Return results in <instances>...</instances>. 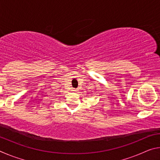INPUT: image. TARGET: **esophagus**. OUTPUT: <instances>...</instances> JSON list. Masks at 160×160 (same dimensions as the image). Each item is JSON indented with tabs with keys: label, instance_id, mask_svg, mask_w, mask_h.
Masks as SVG:
<instances>
[{
	"label": "esophagus",
	"instance_id": "obj_1",
	"mask_svg": "<svg viewBox=\"0 0 160 160\" xmlns=\"http://www.w3.org/2000/svg\"><path fill=\"white\" fill-rule=\"evenodd\" d=\"M72 92H77V90H76V89H72Z\"/></svg>",
	"mask_w": 160,
	"mask_h": 160
}]
</instances>
